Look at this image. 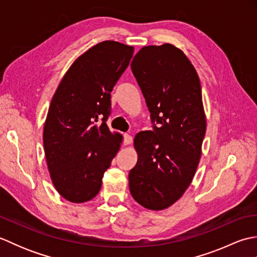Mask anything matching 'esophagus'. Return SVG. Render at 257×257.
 <instances>
[{
	"mask_svg": "<svg viewBox=\"0 0 257 257\" xmlns=\"http://www.w3.org/2000/svg\"><path fill=\"white\" fill-rule=\"evenodd\" d=\"M133 143V137L128 134L123 135V145H130Z\"/></svg>",
	"mask_w": 257,
	"mask_h": 257,
	"instance_id": "34e87169",
	"label": "esophagus"
}]
</instances>
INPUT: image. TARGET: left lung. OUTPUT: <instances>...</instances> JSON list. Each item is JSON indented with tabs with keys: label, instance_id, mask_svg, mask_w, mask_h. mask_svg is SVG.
<instances>
[{
	"label": "left lung",
	"instance_id": "obj_1",
	"mask_svg": "<svg viewBox=\"0 0 257 257\" xmlns=\"http://www.w3.org/2000/svg\"><path fill=\"white\" fill-rule=\"evenodd\" d=\"M130 66L154 130L135 137L138 161L129 172V190L146 209L165 210L189 188L200 161L206 129L200 79L171 44L143 47Z\"/></svg>",
	"mask_w": 257,
	"mask_h": 257
}]
</instances>
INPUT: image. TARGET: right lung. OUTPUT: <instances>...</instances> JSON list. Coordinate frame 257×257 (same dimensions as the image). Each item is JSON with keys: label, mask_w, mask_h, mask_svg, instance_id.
Instances as JSON below:
<instances>
[{"label": "right lung", "mask_w": 257, "mask_h": 257, "mask_svg": "<svg viewBox=\"0 0 257 257\" xmlns=\"http://www.w3.org/2000/svg\"><path fill=\"white\" fill-rule=\"evenodd\" d=\"M134 47L114 41L92 46L73 63L53 96L43 132L54 187L64 199L95 198L122 136L106 123L110 92L128 67Z\"/></svg>", "instance_id": "1"}]
</instances>
